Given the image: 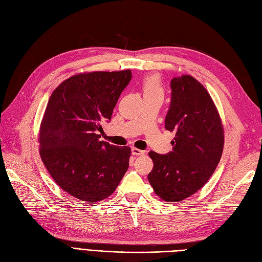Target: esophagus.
I'll use <instances>...</instances> for the list:
<instances>
[{
  "label": "esophagus",
  "instance_id": "esophagus-1",
  "mask_svg": "<svg viewBox=\"0 0 262 262\" xmlns=\"http://www.w3.org/2000/svg\"><path fill=\"white\" fill-rule=\"evenodd\" d=\"M131 152H132V155H134V156H142V155H144V151H143V150L138 149V148H135V147H132V148H131Z\"/></svg>",
  "mask_w": 262,
  "mask_h": 262
}]
</instances>
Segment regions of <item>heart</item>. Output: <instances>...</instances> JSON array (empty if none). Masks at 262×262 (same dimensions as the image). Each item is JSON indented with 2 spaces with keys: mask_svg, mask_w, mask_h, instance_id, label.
<instances>
[{
  "mask_svg": "<svg viewBox=\"0 0 262 262\" xmlns=\"http://www.w3.org/2000/svg\"><path fill=\"white\" fill-rule=\"evenodd\" d=\"M143 89L145 93H162L160 79L158 76H147L143 81Z\"/></svg>",
  "mask_w": 262,
  "mask_h": 262,
  "instance_id": "b5f03b06",
  "label": "heart"
}]
</instances>
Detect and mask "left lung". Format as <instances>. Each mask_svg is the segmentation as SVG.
<instances>
[{"mask_svg": "<svg viewBox=\"0 0 262 262\" xmlns=\"http://www.w3.org/2000/svg\"><path fill=\"white\" fill-rule=\"evenodd\" d=\"M165 129L175 133L172 151H149L148 181L164 201L180 202L205 185L224 149V130L206 89L192 76L174 77Z\"/></svg>", "mask_w": 262, "mask_h": 262, "instance_id": "left-lung-1", "label": "left lung"}]
</instances>
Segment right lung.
<instances>
[{
    "instance_id": "obj_1",
    "label": "right lung",
    "mask_w": 262,
    "mask_h": 262,
    "mask_svg": "<svg viewBox=\"0 0 262 262\" xmlns=\"http://www.w3.org/2000/svg\"><path fill=\"white\" fill-rule=\"evenodd\" d=\"M132 78L130 70L78 74L61 83L40 123V158L54 181L81 201L111 195L129 167L131 149L101 141V123Z\"/></svg>"
}]
</instances>
